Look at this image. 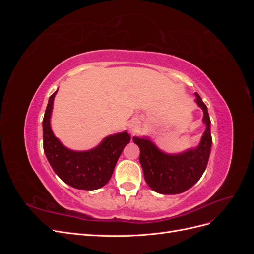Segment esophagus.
<instances>
[{"instance_id":"1","label":"esophagus","mask_w":254,"mask_h":254,"mask_svg":"<svg viewBox=\"0 0 254 254\" xmlns=\"http://www.w3.org/2000/svg\"><path fill=\"white\" fill-rule=\"evenodd\" d=\"M137 125H139V121H137L136 119H133L131 122L129 123V129L134 130L137 127Z\"/></svg>"}]
</instances>
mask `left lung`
Wrapping results in <instances>:
<instances>
[{"mask_svg":"<svg viewBox=\"0 0 254 254\" xmlns=\"http://www.w3.org/2000/svg\"><path fill=\"white\" fill-rule=\"evenodd\" d=\"M195 102L203 112L205 130L199 144L179 153L161 150L147 136H133L140 148V163L144 178L149 188L163 195L180 194L191 188L201 178L209 161L212 136L211 121L205 104L198 93Z\"/></svg>","mask_w":254,"mask_h":254,"instance_id":"left-lung-1","label":"left lung"}]
</instances>
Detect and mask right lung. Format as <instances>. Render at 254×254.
<instances>
[{
    "instance_id": "right-lung-1",
    "label": "right lung",
    "mask_w": 254,
    "mask_h": 254,
    "mask_svg": "<svg viewBox=\"0 0 254 254\" xmlns=\"http://www.w3.org/2000/svg\"><path fill=\"white\" fill-rule=\"evenodd\" d=\"M57 92L58 90L50 96L42 123L45 156L53 171L68 186L87 190L101 189L110 180L115 164L131 137L127 131H123L104 137L101 143L89 150L65 147L51 128L53 104Z\"/></svg>"
}]
</instances>
